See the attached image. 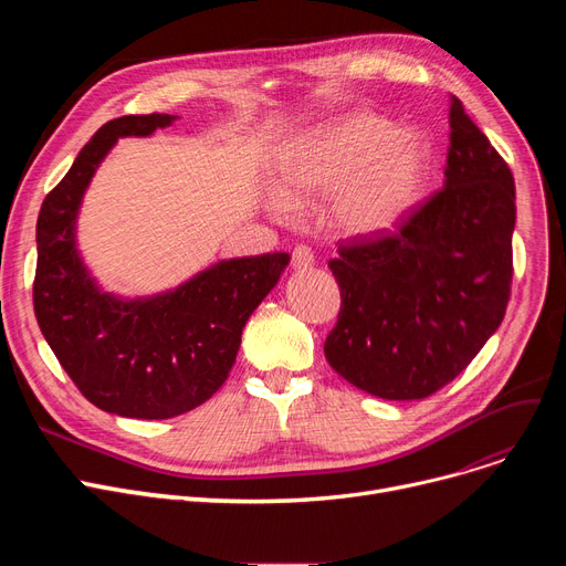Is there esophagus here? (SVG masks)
Masks as SVG:
<instances>
[{
	"mask_svg": "<svg viewBox=\"0 0 566 566\" xmlns=\"http://www.w3.org/2000/svg\"><path fill=\"white\" fill-rule=\"evenodd\" d=\"M291 263H293L295 271H307V268L314 265V252H312V248H307V245H295V250H293V254H291Z\"/></svg>",
	"mask_w": 566,
	"mask_h": 566,
	"instance_id": "34e87169",
	"label": "esophagus"
}]
</instances>
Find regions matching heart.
<instances>
[{
    "instance_id": "heart-1",
    "label": "heart",
    "mask_w": 566,
    "mask_h": 566,
    "mask_svg": "<svg viewBox=\"0 0 566 566\" xmlns=\"http://www.w3.org/2000/svg\"><path fill=\"white\" fill-rule=\"evenodd\" d=\"M431 167L429 144L388 118L353 112L295 139L280 156V192L268 197L275 216L293 203L328 197L333 222L348 235L397 229L420 203Z\"/></svg>"
}]
</instances>
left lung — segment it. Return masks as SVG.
<instances>
[{
    "label": "left lung",
    "mask_w": 566,
    "mask_h": 566,
    "mask_svg": "<svg viewBox=\"0 0 566 566\" xmlns=\"http://www.w3.org/2000/svg\"><path fill=\"white\" fill-rule=\"evenodd\" d=\"M512 169L452 96L444 184L397 233L339 245L342 310L325 360L355 388L424 399L497 331L512 289Z\"/></svg>",
    "instance_id": "left-lung-1"
}]
</instances>
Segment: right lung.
Instances as JSON below:
<instances>
[{
  "label": "right lung",
  "mask_w": 566,
  "mask_h": 566,
  "mask_svg": "<svg viewBox=\"0 0 566 566\" xmlns=\"http://www.w3.org/2000/svg\"><path fill=\"white\" fill-rule=\"evenodd\" d=\"M174 122L171 114L107 122L45 197L36 222L41 333L88 401L135 420L176 418L222 388L248 318L291 259L273 252L218 261L171 291L133 301L98 286L75 241L82 197L118 137H148Z\"/></svg>",
  "instance_id": "add662e5"
}]
</instances>
